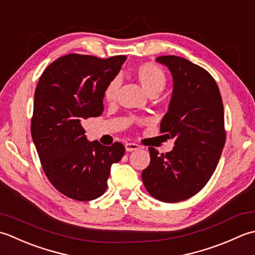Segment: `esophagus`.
<instances>
[{
    "label": "esophagus",
    "mask_w": 255,
    "mask_h": 255,
    "mask_svg": "<svg viewBox=\"0 0 255 255\" xmlns=\"http://www.w3.org/2000/svg\"><path fill=\"white\" fill-rule=\"evenodd\" d=\"M139 149V145L135 143H127L126 144V150L127 152H133V150Z\"/></svg>",
    "instance_id": "34e87169"
}]
</instances>
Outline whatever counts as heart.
I'll list each match as a JSON object with an SVG mask.
<instances>
[{
	"label": "heart",
	"instance_id": "b5f03b06",
	"mask_svg": "<svg viewBox=\"0 0 255 255\" xmlns=\"http://www.w3.org/2000/svg\"><path fill=\"white\" fill-rule=\"evenodd\" d=\"M134 76L147 95H157L165 88L166 76L164 71L152 62H144L135 67ZM119 87H120L119 78H113L109 82L105 89V99L107 102L111 103L116 100Z\"/></svg>",
	"mask_w": 255,
	"mask_h": 255
}]
</instances>
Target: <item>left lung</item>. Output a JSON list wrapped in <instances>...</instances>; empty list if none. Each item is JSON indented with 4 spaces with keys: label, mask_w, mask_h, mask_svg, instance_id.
Segmentation results:
<instances>
[{
    "label": "left lung",
    "mask_w": 255,
    "mask_h": 255,
    "mask_svg": "<svg viewBox=\"0 0 255 255\" xmlns=\"http://www.w3.org/2000/svg\"><path fill=\"white\" fill-rule=\"evenodd\" d=\"M173 77V93L160 132L173 138L170 152L148 147L150 163L142 180L150 196L164 202L186 200L204 188L226 143L222 99L211 75L178 56H160Z\"/></svg>",
    "instance_id": "8db88e82"
}]
</instances>
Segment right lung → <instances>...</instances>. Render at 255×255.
<instances>
[{
	"label": "right lung",
	"instance_id": "1",
	"mask_svg": "<svg viewBox=\"0 0 255 255\" xmlns=\"http://www.w3.org/2000/svg\"><path fill=\"white\" fill-rule=\"evenodd\" d=\"M126 60V56H62L36 87L33 142L51 185L71 199L89 201L105 194L111 166L126 152L121 143L105 146L88 141L82 127L88 118L102 114L106 87Z\"/></svg>",
	"mask_w": 255,
	"mask_h": 255
}]
</instances>
